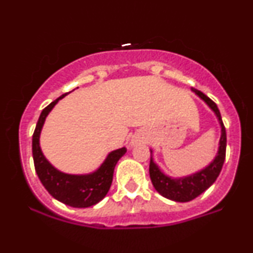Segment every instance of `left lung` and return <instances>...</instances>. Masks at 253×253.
I'll list each match as a JSON object with an SVG mask.
<instances>
[{
    "mask_svg": "<svg viewBox=\"0 0 253 253\" xmlns=\"http://www.w3.org/2000/svg\"><path fill=\"white\" fill-rule=\"evenodd\" d=\"M191 90L196 95H199L216 114L217 119H219V123L221 125V138H220V146L215 159L206 169L199 171V172L194 173L191 176L184 177V178H171V177L165 176L159 170V168L153 163L152 159H151L150 177L153 187H155V189L162 196L176 202L191 201L195 197L201 195L203 191L207 190L216 181L217 176H219L220 171L222 169V165L226 157V143H227V139H226V128L223 126L221 114H220V110L217 108L216 103L214 101H211L208 96H206L200 90L194 88H191Z\"/></svg>",
    "mask_w": 253,
    "mask_h": 253,
    "instance_id": "left-lung-1",
    "label": "left lung"
}]
</instances>
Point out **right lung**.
<instances>
[{"label":"right lung","mask_w":253,"mask_h":253,"mask_svg":"<svg viewBox=\"0 0 253 253\" xmlns=\"http://www.w3.org/2000/svg\"><path fill=\"white\" fill-rule=\"evenodd\" d=\"M69 92H65L58 97L53 102L42 109L37 127L34 129L33 139H32V152H33L34 168L40 182L45 189L51 194L54 199L64 205L71 206L75 208H86L96 205L108 193L113 182L114 168L119 159L126 153L127 149L123 147L110 152L100 169L90 175H68L63 173L46 161L39 146L40 130L42 128L43 121L51 109L53 108L60 98H63Z\"/></svg>","instance_id":"1"}]
</instances>
